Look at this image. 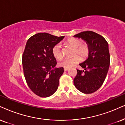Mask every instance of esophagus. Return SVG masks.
Wrapping results in <instances>:
<instances>
[{"label":"esophagus","instance_id":"esophagus-1","mask_svg":"<svg viewBox=\"0 0 125 125\" xmlns=\"http://www.w3.org/2000/svg\"><path fill=\"white\" fill-rule=\"evenodd\" d=\"M64 71H67V70H68V69H67V68H64Z\"/></svg>","mask_w":125,"mask_h":125}]
</instances>
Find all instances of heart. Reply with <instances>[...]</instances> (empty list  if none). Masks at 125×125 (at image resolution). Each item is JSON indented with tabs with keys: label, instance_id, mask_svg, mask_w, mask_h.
Masks as SVG:
<instances>
[{
	"label": "heart",
	"instance_id": "1",
	"mask_svg": "<svg viewBox=\"0 0 125 125\" xmlns=\"http://www.w3.org/2000/svg\"><path fill=\"white\" fill-rule=\"evenodd\" d=\"M66 44L74 48L73 55H75L73 57L66 58L60 62L59 66L65 68H71L78 63L82 59H85L88 57L89 53V45L85 42H81V40L76 38H69L66 40ZM52 52L55 58L58 60H61L63 58V53L62 47L59 44L55 45L52 49ZM75 54H78L80 57Z\"/></svg>",
	"mask_w": 125,
	"mask_h": 125
}]
</instances>
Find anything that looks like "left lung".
<instances>
[{
	"label": "left lung",
	"mask_w": 125,
	"mask_h": 125,
	"mask_svg": "<svg viewBox=\"0 0 125 125\" xmlns=\"http://www.w3.org/2000/svg\"><path fill=\"white\" fill-rule=\"evenodd\" d=\"M74 36L81 38L89 46L88 58L80 64L85 70H77L74 85L83 94H92L101 87L108 73L110 62L108 42L92 31H82Z\"/></svg>",
	"instance_id": "1"
}]
</instances>
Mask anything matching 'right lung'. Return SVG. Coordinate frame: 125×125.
<instances>
[{
  "label": "right lung",
  "mask_w": 125,
  "mask_h": 125,
  "mask_svg": "<svg viewBox=\"0 0 125 125\" xmlns=\"http://www.w3.org/2000/svg\"><path fill=\"white\" fill-rule=\"evenodd\" d=\"M64 37L39 33L26 42L22 59L23 74L31 91L40 97H49L58 89L64 70L55 68L57 63L52 49Z\"/></svg>",
  "instance_id": "add662e5"
}]
</instances>
